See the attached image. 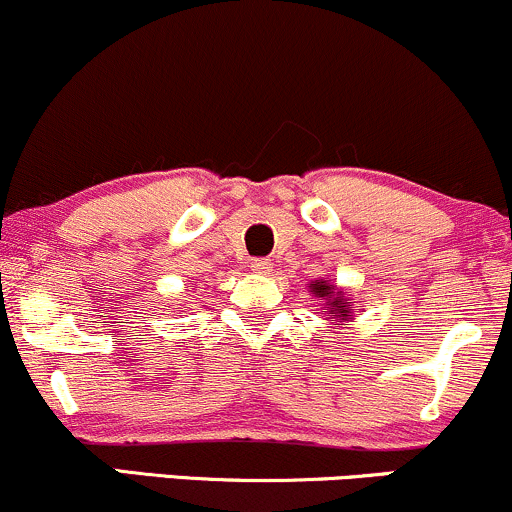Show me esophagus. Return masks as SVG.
Here are the masks:
<instances>
[{
	"instance_id": "1",
	"label": "esophagus",
	"mask_w": 512,
	"mask_h": 512,
	"mask_svg": "<svg viewBox=\"0 0 512 512\" xmlns=\"http://www.w3.org/2000/svg\"><path fill=\"white\" fill-rule=\"evenodd\" d=\"M251 271H256L261 275L271 273L273 271V261H271V258H254V261H251Z\"/></svg>"
}]
</instances>
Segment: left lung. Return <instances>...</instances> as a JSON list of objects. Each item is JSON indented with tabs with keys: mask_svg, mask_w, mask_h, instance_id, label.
I'll list each match as a JSON object with an SVG mask.
<instances>
[{
	"mask_svg": "<svg viewBox=\"0 0 512 512\" xmlns=\"http://www.w3.org/2000/svg\"><path fill=\"white\" fill-rule=\"evenodd\" d=\"M309 292H312L314 297H321V300H324L321 307H326L331 324H338L346 329L350 321H353V302L348 300L346 292L338 285H331L329 280H314V283H309Z\"/></svg>",
	"mask_w": 512,
	"mask_h": 512,
	"instance_id": "8db88e82",
	"label": "left lung"
}]
</instances>
